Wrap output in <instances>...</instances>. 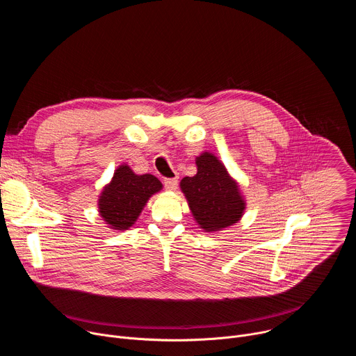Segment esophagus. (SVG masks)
<instances>
[{
	"label": "esophagus",
	"instance_id": "1",
	"mask_svg": "<svg viewBox=\"0 0 356 356\" xmlns=\"http://www.w3.org/2000/svg\"><path fill=\"white\" fill-rule=\"evenodd\" d=\"M177 183H179V180H177V177H173V179H165L163 180V184H165V187L168 188V190H176L177 188Z\"/></svg>",
	"mask_w": 356,
	"mask_h": 356
}]
</instances>
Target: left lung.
Instances as JSON below:
<instances>
[{
	"label": "left lung",
	"instance_id": "8db88e82",
	"mask_svg": "<svg viewBox=\"0 0 356 356\" xmlns=\"http://www.w3.org/2000/svg\"><path fill=\"white\" fill-rule=\"evenodd\" d=\"M195 165L197 175L180 183L195 221L209 232L235 224L245 209L236 183L224 165L207 152L197 158Z\"/></svg>",
	"mask_w": 356,
	"mask_h": 356
}]
</instances>
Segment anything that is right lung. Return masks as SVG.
Instances as JSON below:
<instances>
[{"mask_svg":"<svg viewBox=\"0 0 356 356\" xmlns=\"http://www.w3.org/2000/svg\"><path fill=\"white\" fill-rule=\"evenodd\" d=\"M161 188L162 183L155 176H138L122 165L98 200L101 217L114 229H127L136 221L149 197Z\"/></svg>","mask_w":356,"mask_h":356,"instance_id":"obj_1","label":"right lung"}]
</instances>
